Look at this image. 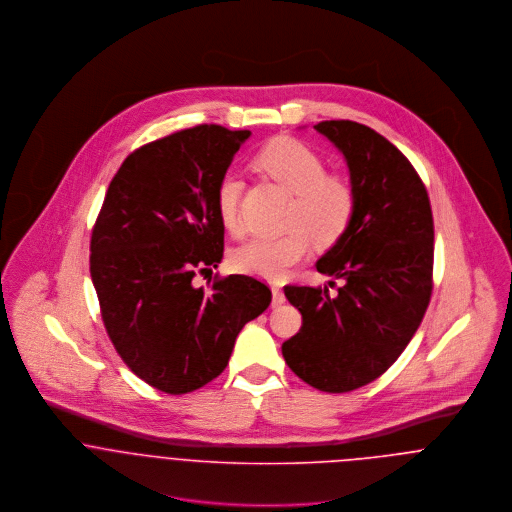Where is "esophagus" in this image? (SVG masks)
Listing matches in <instances>:
<instances>
[{"label": "esophagus", "instance_id": "1", "mask_svg": "<svg viewBox=\"0 0 512 512\" xmlns=\"http://www.w3.org/2000/svg\"><path fill=\"white\" fill-rule=\"evenodd\" d=\"M286 301V295L282 292V288L280 286H272V305L276 307V305H282Z\"/></svg>", "mask_w": 512, "mask_h": 512}]
</instances>
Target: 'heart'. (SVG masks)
Listing matches in <instances>:
<instances>
[{
	"label": "heart",
	"instance_id": "heart-1",
	"mask_svg": "<svg viewBox=\"0 0 512 512\" xmlns=\"http://www.w3.org/2000/svg\"><path fill=\"white\" fill-rule=\"evenodd\" d=\"M256 167L293 195L282 236H256L230 254L236 272L280 280L305 260L311 240L329 248L349 230L357 211V191L349 177L325 171L323 157L299 140L280 138L262 147ZM217 213L222 226L238 236L244 230L240 215V181L224 175L217 189Z\"/></svg>",
	"mask_w": 512,
	"mask_h": 512
}]
</instances>
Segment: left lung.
<instances>
[{"label":"left lung","instance_id":"obj_1","mask_svg":"<svg viewBox=\"0 0 512 512\" xmlns=\"http://www.w3.org/2000/svg\"><path fill=\"white\" fill-rule=\"evenodd\" d=\"M313 128L345 155L357 211L317 262V272L345 286L335 295L284 288L303 321L282 355L303 382L339 394L384 374L418 331L434 288V217L418 171L378 132L351 120Z\"/></svg>","mask_w":512,"mask_h":512}]
</instances>
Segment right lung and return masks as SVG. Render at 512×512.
<instances>
[{
	"instance_id": "add662e5",
	"label": "right lung",
	"mask_w": 512,
	"mask_h": 512,
	"mask_svg": "<svg viewBox=\"0 0 512 512\" xmlns=\"http://www.w3.org/2000/svg\"><path fill=\"white\" fill-rule=\"evenodd\" d=\"M248 138L201 124L138 147L92 228L90 276L106 333L128 368L167 394L217 378L240 329L272 301L250 276H215L209 290L193 284L222 260L217 189Z\"/></svg>"
}]
</instances>
